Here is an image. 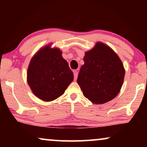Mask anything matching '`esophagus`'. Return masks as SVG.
<instances>
[{
  "instance_id": "obj_1",
  "label": "esophagus",
  "mask_w": 147,
  "mask_h": 147,
  "mask_svg": "<svg viewBox=\"0 0 147 147\" xmlns=\"http://www.w3.org/2000/svg\"><path fill=\"white\" fill-rule=\"evenodd\" d=\"M78 73L77 71H74V80H77V78H78Z\"/></svg>"
}]
</instances>
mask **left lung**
<instances>
[{"label": "left lung", "instance_id": "8db88e82", "mask_svg": "<svg viewBox=\"0 0 147 147\" xmlns=\"http://www.w3.org/2000/svg\"><path fill=\"white\" fill-rule=\"evenodd\" d=\"M77 82L84 96L92 103L104 104L118 95L125 70L117 54L101 42L86 52Z\"/></svg>", "mask_w": 147, "mask_h": 147}]
</instances>
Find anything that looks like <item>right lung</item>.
<instances>
[{"mask_svg":"<svg viewBox=\"0 0 147 147\" xmlns=\"http://www.w3.org/2000/svg\"><path fill=\"white\" fill-rule=\"evenodd\" d=\"M58 48L47 45L32 57L27 69V83L33 93L50 102L63 95L74 80L73 72Z\"/></svg>","mask_w":147,"mask_h":147,"instance_id":"1","label":"right lung"}]
</instances>
